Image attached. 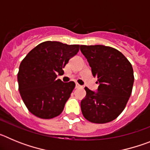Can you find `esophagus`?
Instances as JSON below:
<instances>
[{
  "label": "esophagus",
  "instance_id": "obj_1",
  "mask_svg": "<svg viewBox=\"0 0 150 150\" xmlns=\"http://www.w3.org/2000/svg\"><path fill=\"white\" fill-rule=\"evenodd\" d=\"M81 86H80V85H79V84H76V86H75V88H81Z\"/></svg>",
  "mask_w": 150,
  "mask_h": 150
}]
</instances>
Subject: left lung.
Returning a JSON list of instances; mask_svg holds the SVG:
<instances>
[{
	"label": "left lung",
	"mask_w": 150,
	"mask_h": 150,
	"mask_svg": "<svg viewBox=\"0 0 150 150\" xmlns=\"http://www.w3.org/2000/svg\"><path fill=\"white\" fill-rule=\"evenodd\" d=\"M99 86L96 91L85 87L81 100L83 115L91 122L103 124L114 120L125 109L134 84L132 66L122 52L103 45L80 46Z\"/></svg>",
	"instance_id": "obj_1"
}]
</instances>
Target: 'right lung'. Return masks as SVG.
<instances>
[{"instance_id": "add662e5", "label": "right lung", "mask_w": 150, "mask_h": 150, "mask_svg": "<svg viewBox=\"0 0 150 150\" xmlns=\"http://www.w3.org/2000/svg\"><path fill=\"white\" fill-rule=\"evenodd\" d=\"M79 45L46 41L34 47L22 61L18 73V90L22 100L32 114L52 119L63 111L75 87L74 82L63 83L57 75L76 55Z\"/></svg>"}]
</instances>
